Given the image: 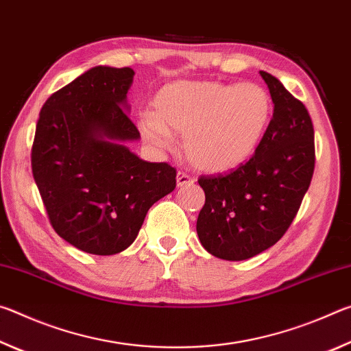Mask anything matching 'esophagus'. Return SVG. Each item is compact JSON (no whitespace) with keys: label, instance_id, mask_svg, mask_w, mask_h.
<instances>
[{"label":"esophagus","instance_id":"1","mask_svg":"<svg viewBox=\"0 0 351 351\" xmlns=\"http://www.w3.org/2000/svg\"><path fill=\"white\" fill-rule=\"evenodd\" d=\"M195 180L190 175L184 173V171H178L176 175V186L178 187H184V186H190V184H193Z\"/></svg>","mask_w":351,"mask_h":351}]
</instances>
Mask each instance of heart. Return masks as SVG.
<instances>
[{
  "label": "heart",
  "instance_id": "heart-1",
  "mask_svg": "<svg viewBox=\"0 0 351 351\" xmlns=\"http://www.w3.org/2000/svg\"><path fill=\"white\" fill-rule=\"evenodd\" d=\"M153 114L139 117L152 145L167 148L171 133L182 136V152L198 170L223 173L246 162L269 125L272 100L258 83L180 80L165 85L153 100Z\"/></svg>",
  "mask_w": 351,
  "mask_h": 351
}]
</instances>
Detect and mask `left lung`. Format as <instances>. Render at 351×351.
Returning a JSON list of instances; mask_svg holds the SVG:
<instances>
[{
    "mask_svg": "<svg viewBox=\"0 0 351 351\" xmlns=\"http://www.w3.org/2000/svg\"><path fill=\"white\" fill-rule=\"evenodd\" d=\"M274 112L246 164L228 175L201 176L206 203L199 241L218 258L240 261L274 246L293 223L314 171V128L305 105L265 71Z\"/></svg>",
    "mask_w": 351,
    "mask_h": 351,
    "instance_id": "8db88e82",
    "label": "left lung"
}]
</instances>
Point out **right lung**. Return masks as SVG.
Returning <instances> with one entry per match:
<instances>
[{
    "instance_id": "right-lung-1",
    "label": "right lung",
    "mask_w": 351,
    "mask_h": 351,
    "mask_svg": "<svg viewBox=\"0 0 351 351\" xmlns=\"http://www.w3.org/2000/svg\"><path fill=\"white\" fill-rule=\"evenodd\" d=\"M132 68L96 66L52 94L40 111L32 175L56 232L94 255L119 254L139 234L150 207L173 192L176 170L147 162L125 142Z\"/></svg>"
}]
</instances>
